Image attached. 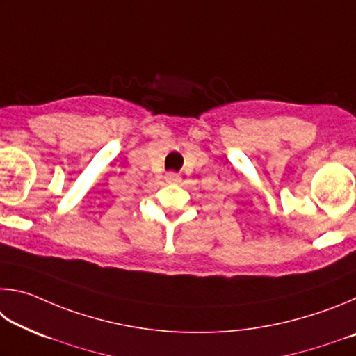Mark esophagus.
<instances>
[{"label":"esophagus","mask_w":356,"mask_h":356,"mask_svg":"<svg viewBox=\"0 0 356 356\" xmlns=\"http://www.w3.org/2000/svg\"><path fill=\"white\" fill-rule=\"evenodd\" d=\"M165 180L168 184H179L180 182V176L177 172H166Z\"/></svg>","instance_id":"obj_1"}]
</instances>
